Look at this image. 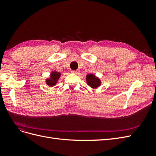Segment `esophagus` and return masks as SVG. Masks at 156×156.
I'll return each mask as SVG.
<instances>
[{
  "mask_svg": "<svg viewBox=\"0 0 156 156\" xmlns=\"http://www.w3.org/2000/svg\"><path fill=\"white\" fill-rule=\"evenodd\" d=\"M71 72H72V73H73V74H78L79 70H72Z\"/></svg>",
  "mask_w": 156,
  "mask_h": 156,
  "instance_id": "esophagus-1",
  "label": "esophagus"
}]
</instances>
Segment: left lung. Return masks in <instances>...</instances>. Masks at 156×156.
I'll list each match as a JSON object with an SVG mask.
<instances>
[{
  "instance_id": "left-lung-1",
  "label": "left lung",
  "mask_w": 156,
  "mask_h": 156,
  "mask_svg": "<svg viewBox=\"0 0 156 156\" xmlns=\"http://www.w3.org/2000/svg\"><path fill=\"white\" fill-rule=\"evenodd\" d=\"M87 81L88 85L94 88H96L100 85L101 82L98 77L92 74H89L87 75Z\"/></svg>"
}]
</instances>
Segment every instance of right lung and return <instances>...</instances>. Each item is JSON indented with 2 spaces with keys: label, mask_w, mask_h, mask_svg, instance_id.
Wrapping results in <instances>:
<instances>
[{
  "label": "right lung",
  "mask_w": 156,
  "mask_h": 156,
  "mask_svg": "<svg viewBox=\"0 0 156 156\" xmlns=\"http://www.w3.org/2000/svg\"><path fill=\"white\" fill-rule=\"evenodd\" d=\"M60 76V73L56 72H52L51 74L50 79H47L46 83L48 84V85L50 86V87L55 86V84H56V83H57Z\"/></svg>",
  "instance_id": "add662e5"
}]
</instances>
